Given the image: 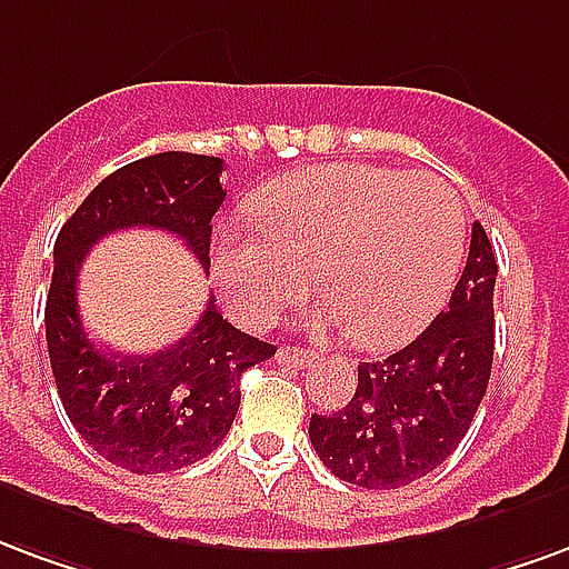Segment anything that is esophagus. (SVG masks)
Here are the masks:
<instances>
[{
    "instance_id": "1",
    "label": "esophagus",
    "mask_w": 569,
    "mask_h": 569,
    "mask_svg": "<svg viewBox=\"0 0 569 569\" xmlns=\"http://www.w3.org/2000/svg\"><path fill=\"white\" fill-rule=\"evenodd\" d=\"M276 360H279L281 367H297V370H302V367H312L315 355L312 351H306V348L284 346V348H279Z\"/></svg>"
}]
</instances>
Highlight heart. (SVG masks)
Returning a JSON list of instances; mask_svg holds the SVG:
<instances>
[{
  "instance_id": "1",
  "label": "heart",
  "mask_w": 569,
  "mask_h": 569,
  "mask_svg": "<svg viewBox=\"0 0 569 569\" xmlns=\"http://www.w3.org/2000/svg\"><path fill=\"white\" fill-rule=\"evenodd\" d=\"M257 233L218 230L211 263L233 312L267 325L309 288L315 330L346 327L360 348H393L449 300L467 248V209L446 178L333 163L279 178L251 199Z\"/></svg>"
}]
</instances>
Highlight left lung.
<instances>
[{
	"mask_svg": "<svg viewBox=\"0 0 569 569\" xmlns=\"http://www.w3.org/2000/svg\"><path fill=\"white\" fill-rule=\"evenodd\" d=\"M495 281V251L476 221L449 312L391 358L360 363L346 409L309 421L327 470L358 488H403L458 449L491 379Z\"/></svg>",
	"mask_w": 569,
	"mask_h": 569,
	"instance_id": "obj_1",
	"label": "left lung"
}]
</instances>
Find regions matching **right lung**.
<instances>
[{
  "label": "right lung",
  "mask_w": 569,
  "mask_h": 569,
  "mask_svg": "<svg viewBox=\"0 0 569 569\" xmlns=\"http://www.w3.org/2000/svg\"><path fill=\"white\" fill-rule=\"evenodd\" d=\"M221 172V157L188 151L120 166L87 193L53 244L44 336L57 393L87 446L139 476L181 470L218 449L239 412L242 372L276 346L236 330L211 297L176 346L111 355L81 325L78 272L102 236L127 227L176 233L209 269L211 218L227 197Z\"/></svg>",
  "instance_id": "1"
}]
</instances>
